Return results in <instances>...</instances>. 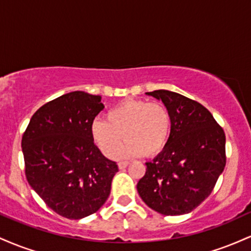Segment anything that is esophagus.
Returning a JSON list of instances; mask_svg holds the SVG:
<instances>
[{
    "instance_id": "34e87169",
    "label": "esophagus",
    "mask_w": 251,
    "mask_h": 251,
    "mask_svg": "<svg viewBox=\"0 0 251 251\" xmlns=\"http://www.w3.org/2000/svg\"><path fill=\"white\" fill-rule=\"evenodd\" d=\"M128 164H129L128 162H119L118 163V166H119L120 170H124L125 168H127Z\"/></svg>"
}]
</instances>
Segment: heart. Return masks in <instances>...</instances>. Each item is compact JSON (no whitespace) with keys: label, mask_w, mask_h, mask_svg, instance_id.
Listing matches in <instances>:
<instances>
[{"label":"heart","mask_w":251,"mask_h":251,"mask_svg":"<svg viewBox=\"0 0 251 251\" xmlns=\"http://www.w3.org/2000/svg\"><path fill=\"white\" fill-rule=\"evenodd\" d=\"M172 119L162 102L127 99L106 113V122L96 119L89 126V135L105 157H113L123 139L125 144L118 152L119 158L144 155L153 157L168 144Z\"/></svg>","instance_id":"obj_1"}]
</instances>
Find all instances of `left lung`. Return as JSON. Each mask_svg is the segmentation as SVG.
I'll return each instance as SVG.
<instances>
[{
  "label": "left lung",
  "mask_w": 251,
  "mask_h": 251,
  "mask_svg": "<svg viewBox=\"0 0 251 251\" xmlns=\"http://www.w3.org/2000/svg\"><path fill=\"white\" fill-rule=\"evenodd\" d=\"M171 114L168 144L138 181L146 205L165 216L191 212L209 197L226 166V134L200 102L166 91L148 92Z\"/></svg>",
  "instance_id": "obj_1"
}]
</instances>
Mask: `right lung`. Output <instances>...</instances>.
<instances>
[{"instance_id":"1","label":"right lung","mask_w":251,"mask_h":251,"mask_svg":"<svg viewBox=\"0 0 251 251\" xmlns=\"http://www.w3.org/2000/svg\"><path fill=\"white\" fill-rule=\"evenodd\" d=\"M101 97L71 92L41 106L22 137L25 177L46 205L68 220L97 212L118 172L89 135Z\"/></svg>"}]
</instances>
